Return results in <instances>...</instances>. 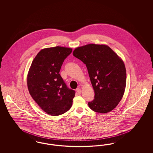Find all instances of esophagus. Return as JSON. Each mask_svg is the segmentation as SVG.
Listing matches in <instances>:
<instances>
[{
	"label": "esophagus",
	"mask_w": 153,
	"mask_h": 153,
	"mask_svg": "<svg viewBox=\"0 0 153 153\" xmlns=\"http://www.w3.org/2000/svg\"><path fill=\"white\" fill-rule=\"evenodd\" d=\"M76 91H77V94L79 95L81 94V89L79 88H77L76 89Z\"/></svg>",
	"instance_id": "obj_1"
}]
</instances>
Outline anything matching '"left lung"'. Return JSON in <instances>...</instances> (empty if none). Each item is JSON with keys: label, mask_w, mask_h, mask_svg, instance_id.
<instances>
[{"label": "left lung", "mask_w": 153, "mask_h": 153, "mask_svg": "<svg viewBox=\"0 0 153 153\" xmlns=\"http://www.w3.org/2000/svg\"><path fill=\"white\" fill-rule=\"evenodd\" d=\"M73 55L86 65L95 91L88 102L94 111L105 114L114 109L123 96L126 70L123 61L109 46L88 44L77 48Z\"/></svg>", "instance_id": "obj_1"}]
</instances>
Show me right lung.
<instances>
[{"instance_id": "add662e5", "label": "right lung", "mask_w": 153, "mask_h": 153, "mask_svg": "<svg viewBox=\"0 0 153 153\" xmlns=\"http://www.w3.org/2000/svg\"><path fill=\"white\" fill-rule=\"evenodd\" d=\"M72 49L56 46L39 51L33 59L27 75L30 94L45 112L61 115L71 108L75 91L69 89L59 74L65 58Z\"/></svg>"}]
</instances>
